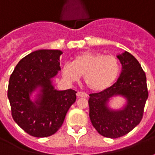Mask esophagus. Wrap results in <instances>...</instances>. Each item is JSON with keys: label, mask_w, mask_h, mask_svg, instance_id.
Segmentation results:
<instances>
[{"label": "esophagus", "mask_w": 155, "mask_h": 155, "mask_svg": "<svg viewBox=\"0 0 155 155\" xmlns=\"http://www.w3.org/2000/svg\"><path fill=\"white\" fill-rule=\"evenodd\" d=\"M77 97H84V98H86L88 95L85 92H82V91H78L77 94H76Z\"/></svg>", "instance_id": "34e87169"}]
</instances>
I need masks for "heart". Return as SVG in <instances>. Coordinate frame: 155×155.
Masks as SVG:
<instances>
[{"label":"heart","mask_w":155,"mask_h":155,"mask_svg":"<svg viewBox=\"0 0 155 155\" xmlns=\"http://www.w3.org/2000/svg\"><path fill=\"white\" fill-rule=\"evenodd\" d=\"M120 63L114 55L85 51L74 57L72 64H64L63 77L74 82L84 76L85 86L92 91H101L114 84L120 73Z\"/></svg>","instance_id":"1"}]
</instances>
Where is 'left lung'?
<instances>
[{
  "label": "left lung",
  "instance_id": "1",
  "mask_svg": "<svg viewBox=\"0 0 155 155\" xmlns=\"http://www.w3.org/2000/svg\"><path fill=\"white\" fill-rule=\"evenodd\" d=\"M123 65L116 83L98 93L90 94V118L93 127L104 137L117 138L126 135L141 122L149 96L144 71L128 52L117 56ZM116 94L127 98L123 109L113 111L107 107L109 99Z\"/></svg>",
  "mask_w": 155,
  "mask_h": 155
}]
</instances>
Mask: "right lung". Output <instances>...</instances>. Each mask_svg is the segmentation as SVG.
<instances>
[{"mask_svg": "<svg viewBox=\"0 0 155 155\" xmlns=\"http://www.w3.org/2000/svg\"><path fill=\"white\" fill-rule=\"evenodd\" d=\"M61 54L60 50L32 52L19 61L10 76L7 96L12 118L27 134L36 138L48 137L59 130L76 100L74 90L57 91L52 85L51 79L60 70ZM38 87L42 88V94L32 103L29 95Z\"/></svg>", "mask_w": 155, "mask_h": 155, "instance_id": "add662e5", "label": "right lung"}]
</instances>
